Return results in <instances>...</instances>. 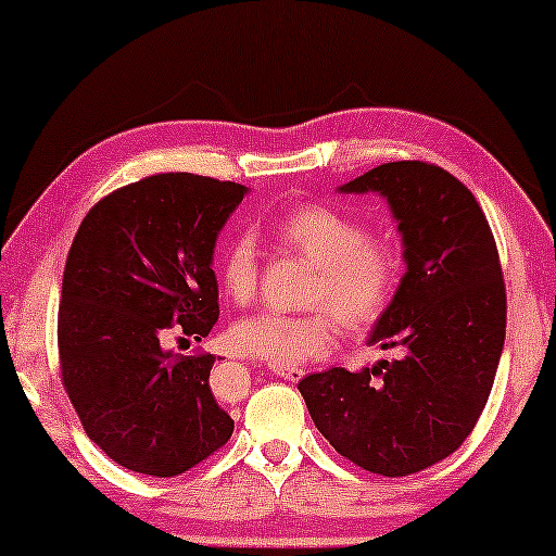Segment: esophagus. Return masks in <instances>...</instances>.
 <instances>
[{
    "instance_id": "esophagus-1",
    "label": "esophagus",
    "mask_w": 556,
    "mask_h": 556,
    "mask_svg": "<svg viewBox=\"0 0 556 556\" xmlns=\"http://www.w3.org/2000/svg\"><path fill=\"white\" fill-rule=\"evenodd\" d=\"M273 371H276L280 379H286V382H301V379L306 377V369L301 367H273Z\"/></svg>"
}]
</instances>
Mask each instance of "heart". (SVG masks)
Masks as SVG:
<instances>
[{
  "mask_svg": "<svg viewBox=\"0 0 556 556\" xmlns=\"http://www.w3.org/2000/svg\"><path fill=\"white\" fill-rule=\"evenodd\" d=\"M276 235L288 248L316 263L306 314H261L232 326L240 354L273 367L321 359L339 337V321L352 331H367L387 314L397 293L405 261L392 240L367 238L359 219L326 204H299L276 219ZM219 286L235 303H250L257 293V240L250 230L232 235L219 255ZM334 311L331 312L330 308Z\"/></svg>",
  "mask_w": 556,
  "mask_h": 556,
  "instance_id": "1",
  "label": "heart"
}]
</instances>
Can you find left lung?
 <instances>
[{
	"instance_id": "1",
	"label": "left lung",
	"mask_w": 556,
	"mask_h": 556,
	"mask_svg": "<svg viewBox=\"0 0 556 556\" xmlns=\"http://www.w3.org/2000/svg\"><path fill=\"white\" fill-rule=\"evenodd\" d=\"M384 197L405 276L369 344L397 359L299 382L318 432L356 466L409 476L458 451L476 428L506 337V288L481 204L453 174L390 162L339 187Z\"/></svg>"
}]
</instances>
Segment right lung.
<instances>
[{"label":"right lung","mask_w":556,"mask_h":556,"mask_svg":"<svg viewBox=\"0 0 556 556\" xmlns=\"http://www.w3.org/2000/svg\"><path fill=\"white\" fill-rule=\"evenodd\" d=\"M248 187L156 174L88 212L67 253L58 314L60 371L88 438L118 466L172 478L232 435L210 390L215 354L162 346L177 329L202 341L217 324L215 245Z\"/></svg>","instance_id":"add662e5"}]
</instances>
